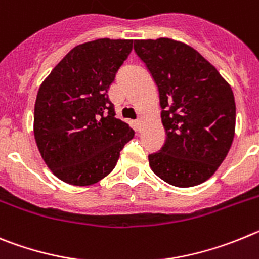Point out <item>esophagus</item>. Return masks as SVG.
<instances>
[{
	"mask_svg": "<svg viewBox=\"0 0 259 259\" xmlns=\"http://www.w3.org/2000/svg\"><path fill=\"white\" fill-rule=\"evenodd\" d=\"M142 122H143V118H142V116H138V118H137V124L141 125Z\"/></svg>",
	"mask_w": 259,
	"mask_h": 259,
	"instance_id": "1",
	"label": "esophagus"
}]
</instances>
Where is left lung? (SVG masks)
Masks as SVG:
<instances>
[{"mask_svg": "<svg viewBox=\"0 0 259 259\" xmlns=\"http://www.w3.org/2000/svg\"><path fill=\"white\" fill-rule=\"evenodd\" d=\"M134 51L157 85L166 139L148 155L153 173L176 187L210 178L235 135L231 86L195 49L170 38L137 39Z\"/></svg>", "mask_w": 259, "mask_h": 259, "instance_id": "8db88e82", "label": "left lung"}]
</instances>
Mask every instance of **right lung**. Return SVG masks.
<instances>
[{"mask_svg":"<svg viewBox=\"0 0 259 259\" xmlns=\"http://www.w3.org/2000/svg\"><path fill=\"white\" fill-rule=\"evenodd\" d=\"M133 39L101 38L72 49L39 86L34 138L63 182L89 186L108 176L134 132L115 117L108 89Z\"/></svg>","mask_w":259,"mask_h":259,"instance_id":"right-lung-1","label":"right lung"}]
</instances>
